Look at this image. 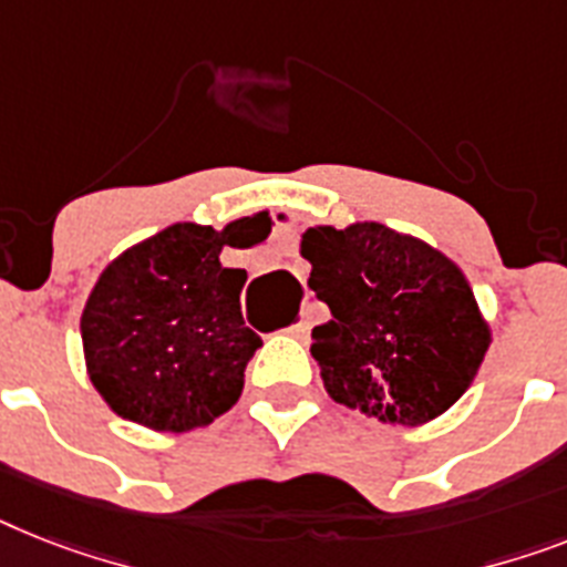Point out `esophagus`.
I'll use <instances>...</instances> for the list:
<instances>
[{
    "instance_id": "34e87169",
    "label": "esophagus",
    "mask_w": 567,
    "mask_h": 567,
    "mask_svg": "<svg viewBox=\"0 0 567 567\" xmlns=\"http://www.w3.org/2000/svg\"><path fill=\"white\" fill-rule=\"evenodd\" d=\"M289 336H295V339H307V336H310V321H307V318H301V321H298V324H292L287 330Z\"/></svg>"
}]
</instances>
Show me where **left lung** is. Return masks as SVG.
<instances>
[{
    "label": "left lung",
    "instance_id": "obj_1",
    "mask_svg": "<svg viewBox=\"0 0 567 567\" xmlns=\"http://www.w3.org/2000/svg\"><path fill=\"white\" fill-rule=\"evenodd\" d=\"M301 257L333 312L310 353L336 402L414 429L466 394L493 330L455 260L371 219L307 228Z\"/></svg>",
    "mask_w": 567,
    "mask_h": 567
}]
</instances>
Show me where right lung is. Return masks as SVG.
<instances>
[{"label": "right lung", "mask_w": 567, "mask_h": 567, "mask_svg": "<svg viewBox=\"0 0 567 567\" xmlns=\"http://www.w3.org/2000/svg\"><path fill=\"white\" fill-rule=\"evenodd\" d=\"M243 219L223 231L173 223L97 275L81 316L83 359L118 417L185 434L240 400L264 341L243 321L246 269H226L219 251L251 246L237 234Z\"/></svg>", "instance_id": "right-lung-1"}]
</instances>
